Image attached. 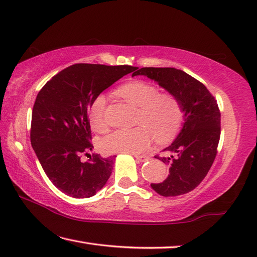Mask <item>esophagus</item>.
Listing matches in <instances>:
<instances>
[{"mask_svg":"<svg viewBox=\"0 0 257 257\" xmlns=\"http://www.w3.org/2000/svg\"><path fill=\"white\" fill-rule=\"evenodd\" d=\"M135 159L138 161V162H146L149 160V157L147 156H138V154H135Z\"/></svg>","mask_w":257,"mask_h":257,"instance_id":"34e87169","label":"esophagus"}]
</instances>
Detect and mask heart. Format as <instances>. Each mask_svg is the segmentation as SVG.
<instances>
[{
	"label": "heart",
	"mask_w": 257,
	"mask_h": 257,
	"mask_svg": "<svg viewBox=\"0 0 257 257\" xmlns=\"http://www.w3.org/2000/svg\"><path fill=\"white\" fill-rule=\"evenodd\" d=\"M117 94L129 103L140 107L135 128L117 129L99 142L104 153L140 154L153 139L158 143L171 141L183 121V108L173 94L160 93L158 87L142 81L129 82L118 88ZM106 97L98 95L88 110V121L94 131L104 133L106 120Z\"/></svg>",
	"instance_id": "heart-1"
}]
</instances>
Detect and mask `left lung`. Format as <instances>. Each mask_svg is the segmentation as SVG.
I'll list each match as a JSON object with an SVG mask.
<instances>
[{
  "label": "left lung",
  "instance_id": "8db88e82",
  "mask_svg": "<svg viewBox=\"0 0 257 257\" xmlns=\"http://www.w3.org/2000/svg\"><path fill=\"white\" fill-rule=\"evenodd\" d=\"M145 75L173 94L183 108V127L175 140L160 158L169 166L163 182L151 184L153 190L164 197H174L195 189L209 172L217 156L220 139V110L217 100L207 87L174 68H141L133 74Z\"/></svg>",
  "mask_w": 257,
  "mask_h": 257
}]
</instances>
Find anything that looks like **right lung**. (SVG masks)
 Here are the masks:
<instances>
[{"label":"right lung","instance_id":"1","mask_svg":"<svg viewBox=\"0 0 257 257\" xmlns=\"http://www.w3.org/2000/svg\"><path fill=\"white\" fill-rule=\"evenodd\" d=\"M137 68L77 63L48 81L36 97L31 142L48 178L65 195L88 198L105 186L114 158L82 154L94 148L87 112L98 95Z\"/></svg>","mask_w":257,"mask_h":257}]
</instances>
